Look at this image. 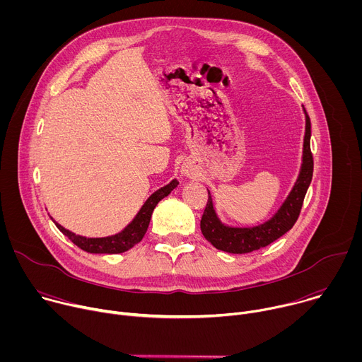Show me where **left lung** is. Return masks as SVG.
Segmentation results:
<instances>
[{
  "mask_svg": "<svg viewBox=\"0 0 362 362\" xmlns=\"http://www.w3.org/2000/svg\"><path fill=\"white\" fill-rule=\"evenodd\" d=\"M306 115V113H305ZM314 158L311 151V120L306 115V129L303 139V160L299 177L278 214L268 222L255 228H229L219 222L211 193L200 221V230L216 249L229 253H249L268 246L285 235L298 221L303 197L313 180Z\"/></svg>",
  "mask_w": 362,
  "mask_h": 362,
  "instance_id": "8db88e82",
  "label": "left lung"
}]
</instances>
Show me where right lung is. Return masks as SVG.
<instances>
[{
	"label": "right lung",
	"instance_id": "add662e5",
	"mask_svg": "<svg viewBox=\"0 0 362 362\" xmlns=\"http://www.w3.org/2000/svg\"><path fill=\"white\" fill-rule=\"evenodd\" d=\"M179 185L177 180H172L168 186L154 192L146 203L141 206L140 212L136 215V218L129 223L120 233L107 236V238H84L80 235H76L67 229H64L62 225L56 223V226L80 249L88 252V253H122L129 249H132L136 243H139L150 223L151 214L156 208V204L166 197L176 186Z\"/></svg>",
	"mask_w": 362,
	"mask_h": 362
}]
</instances>
